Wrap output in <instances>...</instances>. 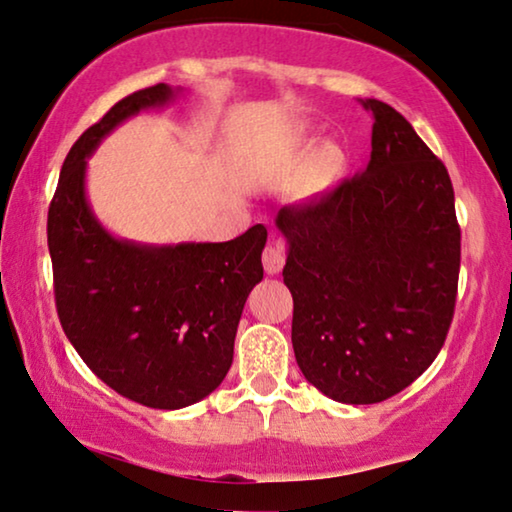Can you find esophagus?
<instances>
[{"mask_svg": "<svg viewBox=\"0 0 512 512\" xmlns=\"http://www.w3.org/2000/svg\"><path fill=\"white\" fill-rule=\"evenodd\" d=\"M286 263V254L281 244H268L263 249V268L268 274H279Z\"/></svg>", "mask_w": 512, "mask_h": 512, "instance_id": "obj_1", "label": "esophagus"}]
</instances>
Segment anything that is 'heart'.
<instances>
[{
	"label": "heart",
	"mask_w": 512,
	"mask_h": 512,
	"mask_svg": "<svg viewBox=\"0 0 512 512\" xmlns=\"http://www.w3.org/2000/svg\"><path fill=\"white\" fill-rule=\"evenodd\" d=\"M344 170V152L337 145H321L311 161L307 173V191L309 194H323L339 180Z\"/></svg>",
	"instance_id": "1"
}]
</instances>
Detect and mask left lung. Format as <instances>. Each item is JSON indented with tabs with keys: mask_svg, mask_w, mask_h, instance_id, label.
<instances>
[{
	"mask_svg": "<svg viewBox=\"0 0 512 512\" xmlns=\"http://www.w3.org/2000/svg\"><path fill=\"white\" fill-rule=\"evenodd\" d=\"M372 110V157L316 201L284 205L293 351L342 404L383 402L432 365L455 314L459 224L446 166L388 103Z\"/></svg>",
	"mask_w": 512,
	"mask_h": 512,
	"instance_id": "8db88e82",
	"label": "left lung"
}]
</instances>
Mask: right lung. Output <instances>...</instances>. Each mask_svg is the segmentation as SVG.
Returning a JSON list of instances; mask_svg holds the SVG:
<instances>
[{"mask_svg": "<svg viewBox=\"0 0 512 512\" xmlns=\"http://www.w3.org/2000/svg\"><path fill=\"white\" fill-rule=\"evenodd\" d=\"M180 92L159 83L117 101L66 154L48 210L55 302L69 342L122 397L170 411L201 402L231 369L268 240L256 224L228 242L140 244L115 238L94 217L87 159L124 120Z\"/></svg>", "mask_w": 512, "mask_h": 512, "instance_id": "right-lung-1", "label": "right lung"}]
</instances>
